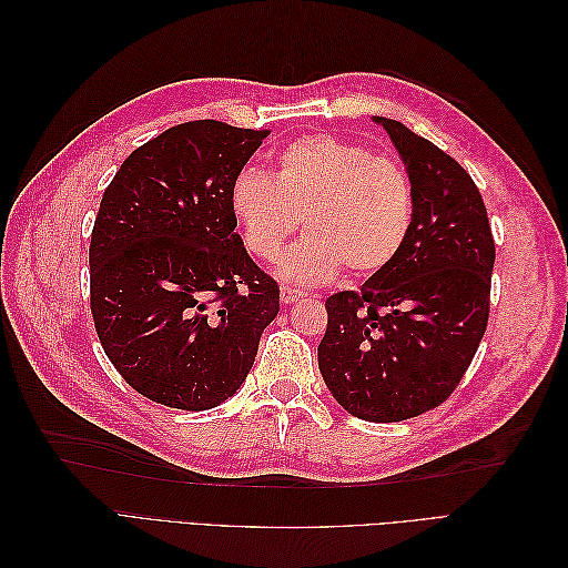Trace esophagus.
Listing matches in <instances>:
<instances>
[{"mask_svg": "<svg viewBox=\"0 0 568 568\" xmlns=\"http://www.w3.org/2000/svg\"><path fill=\"white\" fill-rule=\"evenodd\" d=\"M280 298H282L284 305H291V303H296V301L303 298V291L291 288V286H282V288H280Z\"/></svg>", "mask_w": 568, "mask_h": 568, "instance_id": "obj_1", "label": "esophagus"}]
</instances>
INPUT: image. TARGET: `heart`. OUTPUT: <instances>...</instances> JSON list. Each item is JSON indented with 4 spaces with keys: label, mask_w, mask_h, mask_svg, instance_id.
<instances>
[{
    "label": "heart",
    "mask_w": 568,
    "mask_h": 568,
    "mask_svg": "<svg viewBox=\"0 0 568 568\" xmlns=\"http://www.w3.org/2000/svg\"><path fill=\"white\" fill-rule=\"evenodd\" d=\"M244 246L274 261L301 227L311 232L277 263L280 280L298 286L334 282L343 267L372 277L400 255L415 192L405 168L334 134H307L284 146L272 175L244 168L230 189Z\"/></svg>",
    "instance_id": "obj_1"
}]
</instances>
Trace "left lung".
Segmentation results:
<instances>
[{"label":"left lung","instance_id":"left-lung-1","mask_svg":"<svg viewBox=\"0 0 568 568\" xmlns=\"http://www.w3.org/2000/svg\"><path fill=\"white\" fill-rule=\"evenodd\" d=\"M372 120L407 170L415 220L386 270L326 298L317 359L348 415L388 424L438 407L471 365L488 324L495 244L467 170L398 120Z\"/></svg>","mask_w":568,"mask_h":568}]
</instances>
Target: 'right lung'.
<instances>
[{
  "instance_id": "obj_1",
  "label": "right lung",
  "mask_w": 568,
  "mask_h": 568,
  "mask_svg": "<svg viewBox=\"0 0 568 568\" xmlns=\"http://www.w3.org/2000/svg\"><path fill=\"white\" fill-rule=\"evenodd\" d=\"M265 130L192 120L134 149L104 192L90 244L104 353L144 398L217 407L242 388L280 286L261 272L230 189Z\"/></svg>"
}]
</instances>
